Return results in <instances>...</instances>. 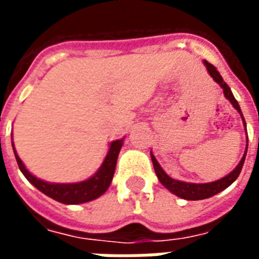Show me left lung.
Wrapping results in <instances>:
<instances>
[{"instance_id": "left-lung-1", "label": "left lung", "mask_w": 259, "mask_h": 259, "mask_svg": "<svg viewBox=\"0 0 259 259\" xmlns=\"http://www.w3.org/2000/svg\"><path fill=\"white\" fill-rule=\"evenodd\" d=\"M204 65H205L206 70H208V73L211 76L212 79L217 81L218 84L222 87L223 94L226 97V100L230 101V104L233 105V108L240 113V116L243 119V124H244L245 130H247V124H245L244 116H243V113H241V109H240L239 102L236 101V98H234L233 93L230 90V87H229L225 81H223L222 76L219 74V72L217 70V68L211 65L209 62H206L204 61ZM247 143H248V139H247ZM247 148H248V144L245 146V151L244 155L241 157L240 159L239 165L236 166V168L230 172L226 176H223L222 179L215 180V182H211V183H189V182H182V180H175L172 179L170 176L166 175V172L163 170L162 166L158 163L157 158L154 157V154L151 152V159H152V165H154V169H155V174H157L158 179L159 182L162 183V186L165 189H168L170 193H174L175 195H178L180 198H185V200H190V201H197V200H205V198H209L212 195L218 194V193H221L225 189H228L229 186L233 183L234 180L239 178L240 172H241V168H243V165H244V159L245 155H247Z\"/></svg>"}]
</instances>
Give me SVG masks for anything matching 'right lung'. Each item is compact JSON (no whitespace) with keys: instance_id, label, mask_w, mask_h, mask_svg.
Segmentation results:
<instances>
[{"instance_id":"right-lung-1","label":"right lung","mask_w":259,"mask_h":259,"mask_svg":"<svg viewBox=\"0 0 259 259\" xmlns=\"http://www.w3.org/2000/svg\"><path fill=\"white\" fill-rule=\"evenodd\" d=\"M122 146H123V139L112 141L109 144L107 157L104 159V162L101 163V166L89 179L81 180L77 183H50L46 180L38 179L26 169L25 163L22 162V159L18 155V152L15 150L14 141H12V148H14L16 162H18L20 172L25 175L26 179L29 180L37 190H40L48 197H51L53 200L62 202V204H70V205L96 200L108 190V187L112 182L119 151H120Z\"/></svg>"}]
</instances>
